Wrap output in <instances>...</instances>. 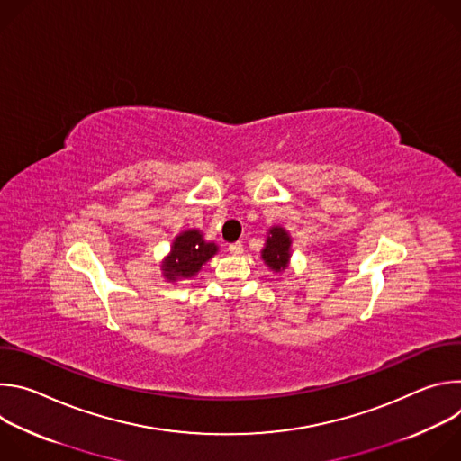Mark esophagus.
Listing matches in <instances>:
<instances>
[{
    "mask_svg": "<svg viewBox=\"0 0 461 461\" xmlns=\"http://www.w3.org/2000/svg\"><path fill=\"white\" fill-rule=\"evenodd\" d=\"M228 251L233 253V255H239V253L244 251V246H242V242H231V244L228 246Z\"/></svg>",
    "mask_w": 461,
    "mask_h": 461,
    "instance_id": "obj_1",
    "label": "esophagus"
}]
</instances>
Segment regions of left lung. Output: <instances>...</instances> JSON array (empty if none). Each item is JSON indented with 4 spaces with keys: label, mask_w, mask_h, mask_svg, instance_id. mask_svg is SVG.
Returning <instances> with one entry per match:
<instances>
[{
    "label": "left lung",
    "mask_w": 461,
    "mask_h": 461,
    "mask_svg": "<svg viewBox=\"0 0 461 461\" xmlns=\"http://www.w3.org/2000/svg\"><path fill=\"white\" fill-rule=\"evenodd\" d=\"M290 235L283 228L270 230L267 246L262 249V258H265V262L272 270L281 272L286 268V262L290 258Z\"/></svg>",
    "instance_id": "obj_1"
}]
</instances>
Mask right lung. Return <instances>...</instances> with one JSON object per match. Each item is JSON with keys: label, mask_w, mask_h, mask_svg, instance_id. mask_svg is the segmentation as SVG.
<instances>
[{"label": "right lung", "mask_w": 461, "mask_h": 461, "mask_svg": "<svg viewBox=\"0 0 461 461\" xmlns=\"http://www.w3.org/2000/svg\"><path fill=\"white\" fill-rule=\"evenodd\" d=\"M217 251L213 242H206L196 230L180 233L175 239L171 255L164 262V277L176 281V277H193L203 268L204 262Z\"/></svg>", "instance_id": "add662e5"}]
</instances>
